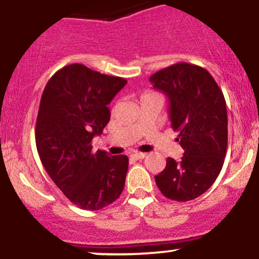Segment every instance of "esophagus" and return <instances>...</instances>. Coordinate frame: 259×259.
<instances>
[{"mask_svg":"<svg viewBox=\"0 0 259 259\" xmlns=\"http://www.w3.org/2000/svg\"><path fill=\"white\" fill-rule=\"evenodd\" d=\"M146 153H141V152H138V153H133L132 155H131V157L133 158V159H136V160H138V159H143V158H146Z\"/></svg>","mask_w":259,"mask_h":259,"instance_id":"1","label":"esophagus"}]
</instances>
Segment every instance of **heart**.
<instances>
[{
  "label": "heart",
  "instance_id": "obj_1",
  "mask_svg": "<svg viewBox=\"0 0 259 259\" xmlns=\"http://www.w3.org/2000/svg\"><path fill=\"white\" fill-rule=\"evenodd\" d=\"M148 95H155V94H153V93H146V94H143V95H142V97H143V96H148Z\"/></svg>",
  "mask_w": 259,
  "mask_h": 259
}]
</instances>
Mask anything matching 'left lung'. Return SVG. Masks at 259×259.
<instances>
[{"mask_svg": "<svg viewBox=\"0 0 259 259\" xmlns=\"http://www.w3.org/2000/svg\"><path fill=\"white\" fill-rule=\"evenodd\" d=\"M169 100L171 128L184 149L180 160L166 159L154 179L160 193L175 201L202 195L221 171L227 151V108L224 94L206 69L178 63L149 77Z\"/></svg>", "mask_w": 259, "mask_h": 259, "instance_id": "1", "label": "left lung"}]
</instances>
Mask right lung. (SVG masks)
<instances>
[{
  "mask_svg": "<svg viewBox=\"0 0 259 259\" xmlns=\"http://www.w3.org/2000/svg\"><path fill=\"white\" fill-rule=\"evenodd\" d=\"M127 84L71 64L47 82L35 124V144L44 169L76 206L100 210L121 195L128 170L127 155L93 152L91 141L110 121L107 105Z\"/></svg>",
  "mask_w": 259,
  "mask_h": 259,
  "instance_id": "right-lung-1",
  "label": "right lung"
}]
</instances>
